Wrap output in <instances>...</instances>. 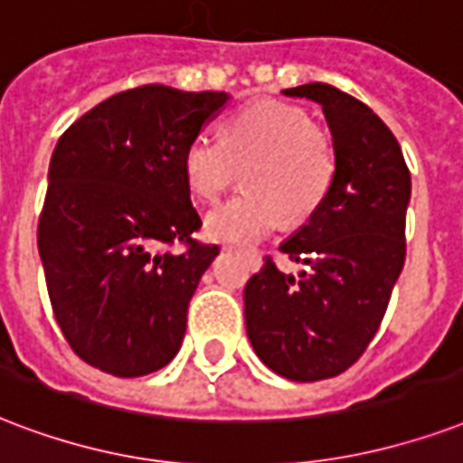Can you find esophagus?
I'll list each match as a JSON object with an SVG mask.
<instances>
[{"mask_svg": "<svg viewBox=\"0 0 463 463\" xmlns=\"http://www.w3.org/2000/svg\"><path fill=\"white\" fill-rule=\"evenodd\" d=\"M247 260H250V264H252L255 269H257V267H260V257H257L255 252H247Z\"/></svg>", "mask_w": 463, "mask_h": 463, "instance_id": "obj_1", "label": "esophagus"}]
</instances>
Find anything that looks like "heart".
I'll return each instance as SVG.
<instances>
[{
    "instance_id": "1",
    "label": "heart",
    "mask_w": 463,
    "mask_h": 463,
    "mask_svg": "<svg viewBox=\"0 0 463 463\" xmlns=\"http://www.w3.org/2000/svg\"><path fill=\"white\" fill-rule=\"evenodd\" d=\"M221 140L194 136L182 155L192 192L218 201L245 167L247 192L206 218V232L223 242H255L287 218L310 216L335 176V153L323 130L294 104L264 99L231 114Z\"/></svg>"
}]
</instances>
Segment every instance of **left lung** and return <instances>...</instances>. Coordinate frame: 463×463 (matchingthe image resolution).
I'll use <instances>...</instances> for the list:
<instances>
[{
    "label": "left lung",
    "instance_id": "obj_1",
    "mask_svg": "<svg viewBox=\"0 0 463 463\" xmlns=\"http://www.w3.org/2000/svg\"><path fill=\"white\" fill-rule=\"evenodd\" d=\"M281 94L323 106L335 176L308 223L279 247L306 269L284 274L264 257L245 287V326L271 372L320 381L354 364L383 320L405 262L411 172L396 136L359 99L323 82Z\"/></svg>",
    "mask_w": 463,
    "mask_h": 463
}]
</instances>
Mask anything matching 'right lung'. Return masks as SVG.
Returning a JSON list of instances; mask_svg holds the SVG:
<instances>
[{"mask_svg":"<svg viewBox=\"0 0 463 463\" xmlns=\"http://www.w3.org/2000/svg\"><path fill=\"white\" fill-rule=\"evenodd\" d=\"M225 91L146 84L114 94L60 136L38 218V252L60 330L87 364L121 379L167 366L218 245L182 167ZM182 241L184 253L169 244Z\"/></svg>","mask_w":463,"mask_h":463,"instance_id":"obj_1","label":"right lung"}]
</instances>
